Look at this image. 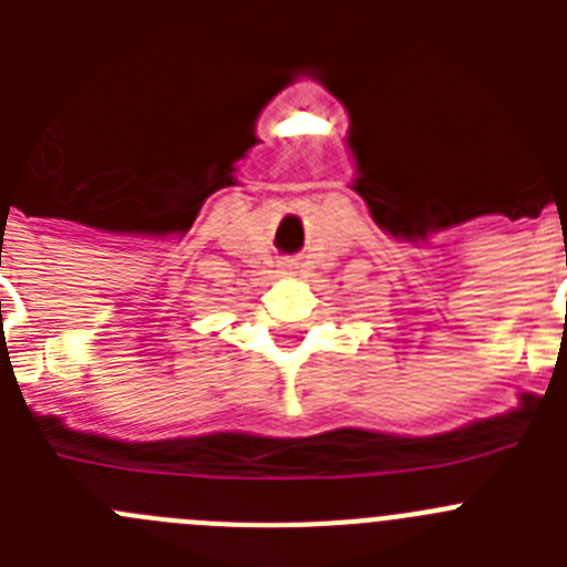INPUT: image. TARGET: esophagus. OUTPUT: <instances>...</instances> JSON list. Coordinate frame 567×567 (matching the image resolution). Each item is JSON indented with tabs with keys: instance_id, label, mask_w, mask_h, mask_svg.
Segmentation results:
<instances>
[{
	"instance_id": "1",
	"label": "esophagus",
	"mask_w": 567,
	"mask_h": 567,
	"mask_svg": "<svg viewBox=\"0 0 567 567\" xmlns=\"http://www.w3.org/2000/svg\"><path fill=\"white\" fill-rule=\"evenodd\" d=\"M287 269H292V267H287Z\"/></svg>"
}]
</instances>
